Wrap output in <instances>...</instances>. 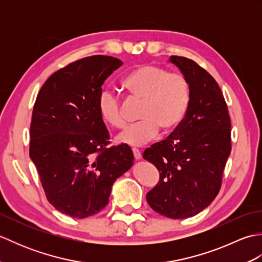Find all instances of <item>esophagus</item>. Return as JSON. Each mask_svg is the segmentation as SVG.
<instances>
[{
	"label": "esophagus",
	"mask_w": 262,
	"mask_h": 262,
	"mask_svg": "<svg viewBox=\"0 0 262 262\" xmlns=\"http://www.w3.org/2000/svg\"><path fill=\"white\" fill-rule=\"evenodd\" d=\"M133 155H134L135 160H141V159H142L141 152L138 151V149H136V148H133Z\"/></svg>",
	"instance_id": "34e87169"
}]
</instances>
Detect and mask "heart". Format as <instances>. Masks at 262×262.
<instances>
[{"label": "heart", "mask_w": 262, "mask_h": 262, "mask_svg": "<svg viewBox=\"0 0 262 262\" xmlns=\"http://www.w3.org/2000/svg\"><path fill=\"white\" fill-rule=\"evenodd\" d=\"M121 86L130 99L142 102L136 124L125 128L117 141L130 146H142L159 134L174 130L185 119L190 104V84L187 77L154 64L141 65L128 73ZM98 110L105 124L122 128L125 119L118 94L104 89L98 97Z\"/></svg>", "instance_id": "heart-1"}]
</instances>
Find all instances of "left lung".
Here are the masks:
<instances>
[{
	"label": "left lung",
	"mask_w": 262,
	"mask_h": 262,
	"mask_svg": "<svg viewBox=\"0 0 262 262\" xmlns=\"http://www.w3.org/2000/svg\"><path fill=\"white\" fill-rule=\"evenodd\" d=\"M190 84L185 119L143 158L159 170L160 180L146 193L153 210L169 219L197 215L219 194L231 153V118L221 88L194 60L170 56Z\"/></svg>",
	"instance_id": "8db88e82"
}]
</instances>
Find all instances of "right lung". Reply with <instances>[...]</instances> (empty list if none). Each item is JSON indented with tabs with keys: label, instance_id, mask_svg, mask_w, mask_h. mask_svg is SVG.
Instances as JSON below:
<instances>
[{
	"label": "right lung",
	"instance_id": "add662e5",
	"mask_svg": "<svg viewBox=\"0 0 262 262\" xmlns=\"http://www.w3.org/2000/svg\"><path fill=\"white\" fill-rule=\"evenodd\" d=\"M121 65L103 55L77 59L48 77L33 104L30 158L48 202L71 217L102 210L114 182L134 161L124 144L108 146L98 110L104 80Z\"/></svg>",
	"mask_w": 262,
	"mask_h": 262
}]
</instances>
